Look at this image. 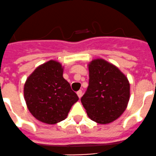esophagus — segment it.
Instances as JSON below:
<instances>
[{
    "mask_svg": "<svg viewBox=\"0 0 156 156\" xmlns=\"http://www.w3.org/2000/svg\"><path fill=\"white\" fill-rule=\"evenodd\" d=\"M77 95H78V97H79V98H81V96H82V91L80 90H78V92H77Z\"/></svg>",
    "mask_w": 156,
    "mask_h": 156,
    "instance_id": "34e87169",
    "label": "esophagus"
}]
</instances>
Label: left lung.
<instances>
[{"mask_svg":"<svg viewBox=\"0 0 156 156\" xmlns=\"http://www.w3.org/2000/svg\"><path fill=\"white\" fill-rule=\"evenodd\" d=\"M89 85L81 101L88 117L101 125L111 123L125 112L130 99V84L118 67L103 59L88 64Z\"/></svg>","mask_w":156,"mask_h":156,"instance_id":"left-lung-1","label":"left lung"}]
</instances>
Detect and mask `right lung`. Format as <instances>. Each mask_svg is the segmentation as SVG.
I'll return each mask as SVG.
<instances>
[{"label": "right lung", "instance_id": "obj_1", "mask_svg": "<svg viewBox=\"0 0 156 156\" xmlns=\"http://www.w3.org/2000/svg\"><path fill=\"white\" fill-rule=\"evenodd\" d=\"M60 62L50 60L28 77L24 98L31 114L40 122L54 125L63 121L78 97L63 76Z\"/></svg>", "mask_w": 156, "mask_h": 156}]
</instances>
